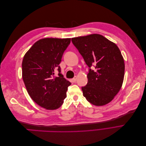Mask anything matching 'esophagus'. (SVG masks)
<instances>
[{
  "mask_svg": "<svg viewBox=\"0 0 146 146\" xmlns=\"http://www.w3.org/2000/svg\"><path fill=\"white\" fill-rule=\"evenodd\" d=\"M76 81H77V77L76 76V77H74L72 79V82H74V83H75Z\"/></svg>",
  "mask_w": 146,
  "mask_h": 146,
  "instance_id": "obj_1",
  "label": "esophagus"
}]
</instances>
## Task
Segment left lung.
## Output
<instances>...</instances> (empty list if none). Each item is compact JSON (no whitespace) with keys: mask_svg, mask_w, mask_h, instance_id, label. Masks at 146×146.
I'll use <instances>...</instances> for the list:
<instances>
[{"mask_svg":"<svg viewBox=\"0 0 146 146\" xmlns=\"http://www.w3.org/2000/svg\"><path fill=\"white\" fill-rule=\"evenodd\" d=\"M72 42L90 68L88 83L82 87L90 103L102 106L121 90L124 77V60L116 44L99 34L72 38ZM94 67L96 70L90 69Z\"/></svg>","mask_w":146,"mask_h":146,"instance_id":"left-lung-1","label":"left lung"}]
</instances>
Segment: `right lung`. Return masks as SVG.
<instances>
[{"label":"right lung","mask_w":146,"mask_h":146,"mask_svg":"<svg viewBox=\"0 0 146 146\" xmlns=\"http://www.w3.org/2000/svg\"><path fill=\"white\" fill-rule=\"evenodd\" d=\"M70 38H44L35 42L26 52L22 63L23 79L29 96L46 110L60 108L71 85L60 73V63ZM59 72L54 76V70Z\"/></svg>","instance_id":"1"}]
</instances>
